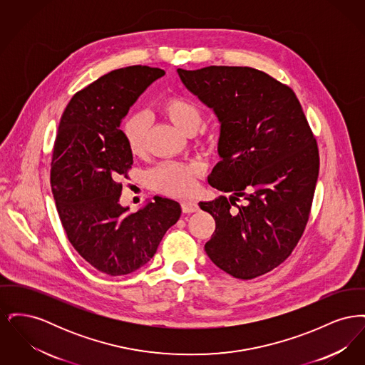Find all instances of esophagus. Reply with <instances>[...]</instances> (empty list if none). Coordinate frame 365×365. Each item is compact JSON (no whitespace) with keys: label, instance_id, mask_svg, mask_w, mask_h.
<instances>
[{"label":"esophagus","instance_id":"obj_1","mask_svg":"<svg viewBox=\"0 0 365 365\" xmlns=\"http://www.w3.org/2000/svg\"><path fill=\"white\" fill-rule=\"evenodd\" d=\"M182 210L183 213H192V212H197L198 210V204L192 200H186L182 202Z\"/></svg>","mask_w":365,"mask_h":365}]
</instances>
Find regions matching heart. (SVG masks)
Here are the masks:
<instances>
[{
    "label": "heart",
    "instance_id": "heart-1",
    "mask_svg": "<svg viewBox=\"0 0 365 365\" xmlns=\"http://www.w3.org/2000/svg\"><path fill=\"white\" fill-rule=\"evenodd\" d=\"M160 112L174 123L182 131L191 134L202 122L201 106L183 96H170L160 104ZM148 120L142 113L130 115L123 124V135L133 155H140L146 146ZM204 142H209L212 135L202 133ZM201 174V167L195 163L164 161L149 173L150 185L158 191L183 195L189 194L195 185V178Z\"/></svg>",
    "mask_w": 365,
    "mask_h": 365
}]
</instances>
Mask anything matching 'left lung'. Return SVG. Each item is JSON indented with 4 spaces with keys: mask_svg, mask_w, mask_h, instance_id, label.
Here are the masks:
<instances>
[{
    "mask_svg": "<svg viewBox=\"0 0 365 365\" xmlns=\"http://www.w3.org/2000/svg\"><path fill=\"white\" fill-rule=\"evenodd\" d=\"M178 73L222 124V161L208 182L231 195L200 202L216 223L205 252L231 277L257 278L286 260L305 231L317 142L294 91L262 71L210 66Z\"/></svg>",
    "mask_w": 365,
    "mask_h": 365,
    "instance_id": "obj_1",
    "label": "left lung"
}]
</instances>
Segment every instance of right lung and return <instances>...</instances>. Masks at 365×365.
<instances>
[{"instance_id":"1","label":"right lung","mask_w":365,"mask_h":365,"mask_svg":"<svg viewBox=\"0 0 365 365\" xmlns=\"http://www.w3.org/2000/svg\"><path fill=\"white\" fill-rule=\"evenodd\" d=\"M165 72L146 66L112 71L75 93L54 139L51 186L67 238L85 260L110 277L137 271L180 217V205L155 197L127 213L122 178L133 165L119 128L130 106Z\"/></svg>"}]
</instances>
